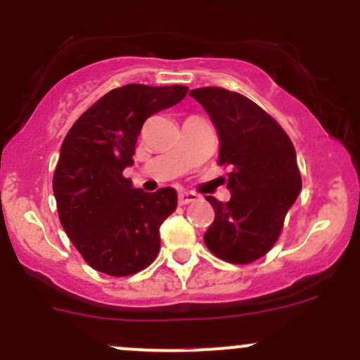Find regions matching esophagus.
<instances>
[{
	"instance_id": "obj_1",
	"label": "esophagus",
	"mask_w": 360,
	"mask_h": 360,
	"mask_svg": "<svg viewBox=\"0 0 360 360\" xmlns=\"http://www.w3.org/2000/svg\"><path fill=\"white\" fill-rule=\"evenodd\" d=\"M197 195L191 193V191H181L179 193V203L181 205H186V203H191L197 200Z\"/></svg>"
}]
</instances>
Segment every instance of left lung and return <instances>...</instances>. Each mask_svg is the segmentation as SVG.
Instances as JSON below:
<instances>
[{"mask_svg": "<svg viewBox=\"0 0 360 360\" xmlns=\"http://www.w3.org/2000/svg\"><path fill=\"white\" fill-rule=\"evenodd\" d=\"M219 136L217 163L230 167V202L207 197L214 223L203 235L219 259L248 264L281 237L288 210L301 191L296 151L285 130L256 103L221 86L191 90Z\"/></svg>", "mask_w": 360, "mask_h": 360, "instance_id": "obj_1", "label": "left lung"}]
</instances>
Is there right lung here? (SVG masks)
Returning a JSON list of instances; mask_svg holds the SVG:
<instances>
[{
	"mask_svg": "<svg viewBox=\"0 0 360 360\" xmlns=\"http://www.w3.org/2000/svg\"><path fill=\"white\" fill-rule=\"evenodd\" d=\"M188 86L130 83L89 108L60 146L53 195L64 231L97 271L127 277L150 266L160 250V224L176 210L174 188L146 193L123 177L134 163L143 123L172 108Z\"/></svg>",
	"mask_w": 360,
	"mask_h": 360,
	"instance_id": "right-lung-1",
	"label": "right lung"
}]
</instances>
